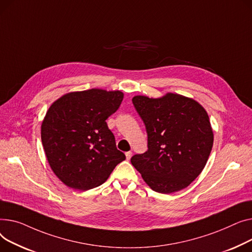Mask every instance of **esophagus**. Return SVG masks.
I'll list each match as a JSON object with an SVG mask.
<instances>
[{"mask_svg":"<svg viewBox=\"0 0 252 252\" xmlns=\"http://www.w3.org/2000/svg\"><path fill=\"white\" fill-rule=\"evenodd\" d=\"M131 155H132V153H131V152H127V153L125 154V156H126V158H127V159H130V158H131Z\"/></svg>","mask_w":252,"mask_h":252,"instance_id":"1","label":"esophagus"}]
</instances>
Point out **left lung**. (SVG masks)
Returning a JSON list of instances; mask_svg holds the SVG:
<instances>
[{"instance_id": "1", "label": "left lung", "mask_w": 252, "mask_h": 252, "mask_svg": "<svg viewBox=\"0 0 252 252\" xmlns=\"http://www.w3.org/2000/svg\"><path fill=\"white\" fill-rule=\"evenodd\" d=\"M147 133V150L131 164L154 191L182 190L202 172L213 149L210 118L193 98L167 94L158 98H132Z\"/></svg>"}]
</instances>
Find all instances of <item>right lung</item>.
I'll return each instance as SVG.
<instances>
[{"label": "right lung", "instance_id": "1", "mask_svg": "<svg viewBox=\"0 0 252 252\" xmlns=\"http://www.w3.org/2000/svg\"><path fill=\"white\" fill-rule=\"evenodd\" d=\"M120 91L69 93L52 103L41 124L51 169L65 185L88 190L105 183L125 155L117 150L106 120L119 109Z\"/></svg>", "mask_w": 252, "mask_h": 252}]
</instances>
